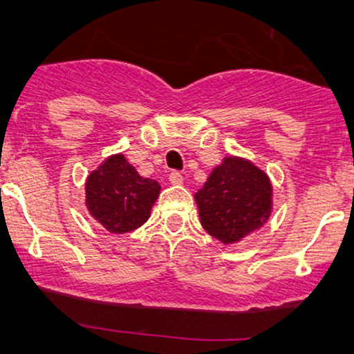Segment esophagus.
Returning <instances> with one entry per match:
<instances>
[{
	"label": "esophagus",
	"instance_id": "34e87169",
	"mask_svg": "<svg viewBox=\"0 0 354 354\" xmlns=\"http://www.w3.org/2000/svg\"><path fill=\"white\" fill-rule=\"evenodd\" d=\"M169 180H171L172 185H182V183H183V176H182V172H178V171H172L171 174H169Z\"/></svg>",
	"mask_w": 354,
	"mask_h": 354
}]
</instances>
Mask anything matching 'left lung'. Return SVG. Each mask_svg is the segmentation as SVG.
<instances>
[{
	"instance_id": "left-lung-1",
	"label": "left lung",
	"mask_w": 354,
	"mask_h": 354,
	"mask_svg": "<svg viewBox=\"0 0 354 354\" xmlns=\"http://www.w3.org/2000/svg\"><path fill=\"white\" fill-rule=\"evenodd\" d=\"M200 221L224 245L236 243L266 224L272 212V183L245 158L227 156L195 193Z\"/></svg>"
}]
</instances>
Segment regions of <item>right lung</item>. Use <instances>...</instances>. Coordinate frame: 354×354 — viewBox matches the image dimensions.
<instances>
[{
    "label": "right lung",
    "mask_w": 354,
    "mask_h": 354,
    "mask_svg": "<svg viewBox=\"0 0 354 354\" xmlns=\"http://www.w3.org/2000/svg\"><path fill=\"white\" fill-rule=\"evenodd\" d=\"M161 185L140 176L122 153L104 159L86 177L85 206L111 234H125L148 221Z\"/></svg>",
    "instance_id": "add662e5"
}]
</instances>
